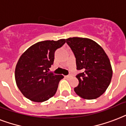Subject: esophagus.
<instances>
[{
    "label": "esophagus",
    "instance_id": "1",
    "mask_svg": "<svg viewBox=\"0 0 126 126\" xmlns=\"http://www.w3.org/2000/svg\"><path fill=\"white\" fill-rule=\"evenodd\" d=\"M65 78H71V76H66Z\"/></svg>",
    "mask_w": 126,
    "mask_h": 126
}]
</instances>
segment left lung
Instances as JSON below:
<instances>
[{
    "mask_svg": "<svg viewBox=\"0 0 126 126\" xmlns=\"http://www.w3.org/2000/svg\"><path fill=\"white\" fill-rule=\"evenodd\" d=\"M76 58L78 86L74 91L87 100L99 97L108 88L112 76L109 57L98 43L88 38L70 37L66 39Z\"/></svg>",
    "mask_w": 126,
    "mask_h": 126,
    "instance_id": "obj_1",
    "label": "left lung"
}]
</instances>
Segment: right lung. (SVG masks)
Returning a JSON list of instances; mask_svg holds the SVG:
<instances>
[{"mask_svg":"<svg viewBox=\"0 0 126 126\" xmlns=\"http://www.w3.org/2000/svg\"><path fill=\"white\" fill-rule=\"evenodd\" d=\"M65 43L64 39L38 42L21 54L16 66L15 79L23 96L41 103L55 94L64 76L48 70L54 62L55 50Z\"/></svg>","mask_w":126,"mask_h":126,"instance_id":"add662e5","label":"right lung"}]
</instances>
